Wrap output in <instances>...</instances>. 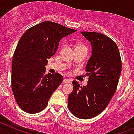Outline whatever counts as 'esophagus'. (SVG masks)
Returning a JSON list of instances; mask_svg holds the SVG:
<instances>
[{"label": "esophagus", "instance_id": "1", "mask_svg": "<svg viewBox=\"0 0 134 134\" xmlns=\"http://www.w3.org/2000/svg\"><path fill=\"white\" fill-rule=\"evenodd\" d=\"M63 82H64V83H69V82H70L71 80H70V79H64Z\"/></svg>", "mask_w": 134, "mask_h": 134}]
</instances>
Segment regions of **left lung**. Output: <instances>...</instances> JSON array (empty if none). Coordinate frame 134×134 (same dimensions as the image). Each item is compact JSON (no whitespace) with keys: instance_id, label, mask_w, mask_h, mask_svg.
<instances>
[{"instance_id":"1","label":"left lung","mask_w":134,"mask_h":134,"mask_svg":"<svg viewBox=\"0 0 134 134\" xmlns=\"http://www.w3.org/2000/svg\"><path fill=\"white\" fill-rule=\"evenodd\" d=\"M92 46V55L86 66L88 80L80 86L74 80L73 91L68 96V108L75 117L87 119L100 114L115 93L121 72L118 47L104 34L82 31Z\"/></svg>"}]
</instances>
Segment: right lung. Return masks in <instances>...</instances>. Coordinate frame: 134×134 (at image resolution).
Masks as SVG:
<instances>
[{
  "label": "right lung",
  "instance_id": "obj_1",
  "mask_svg": "<svg viewBox=\"0 0 134 134\" xmlns=\"http://www.w3.org/2000/svg\"><path fill=\"white\" fill-rule=\"evenodd\" d=\"M52 21L27 29L21 37L12 61L11 87L20 108L28 113L44 109L63 80L59 73L46 74L48 60L55 54L62 38L75 32Z\"/></svg>",
  "mask_w": 134,
  "mask_h": 134
}]
</instances>
